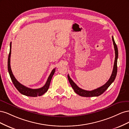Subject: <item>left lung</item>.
I'll use <instances>...</instances> for the list:
<instances>
[{"instance_id": "left-lung-1", "label": "left lung", "mask_w": 129, "mask_h": 129, "mask_svg": "<svg viewBox=\"0 0 129 129\" xmlns=\"http://www.w3.org/2000/svg\"><path fill=\"white\" fill-rule=\"evenodd\" d=\"M112 40L113 41V44L114 46V49L115 51V59L114 62V68H113V71L112 72V74L110 77V79L107 81V82L104 84L102 87H100V88H97L96 89L93 90L91 91H88L79 88L77 85L74 83V82L69 77V75H68V79L70 84H71L72 88L74 89V91H75L77 94L83 97H95V96H99L106 90L108 88V87L110 86L111 83L114 81L115 78L116 77L117 72V58L118 56V48L117 46L116 43L115 42L113 36L112 37Z\"/></svg>"}]
</instances>
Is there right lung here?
I'll return each mask as SVG.
<instances>
[{
  "label": "right lung",
  "instance_id": "add662e5",
  "mask_svg": "<svg viewBox=\"0 0 129 129\" xmlns=\"http://www.w3.org/2000/svg\"><path fill=\"white\" fill-rule=\"evenodd\" d=\"M11 46H12V42L10 43V53L9 54V57H8V62H7V67H8V71L10 74V77L15 87L17 88L18 90L20 92L21 94L27 96H30V97H37V96H40L42 95H44L45 92L47 91L48 89L49 88V85L50 83V81H51L52 78L54 75V73L55 72V68H54L52 70L51 73L48 78L47 80L46 84L44 85V86L42 87L39 88V89H30L29 88L26 87L24 86V85L21 84L15 79L14 76L12 72V70L10 66V57H11Z\"/></svg>",
  "mask_w": 129,
  "mask_h": 129
}]
</instances>
